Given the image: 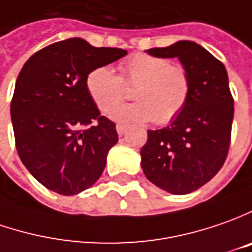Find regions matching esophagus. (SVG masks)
<instances>
[{
    "mask_svg": "<svg viewBox=\"0 0 252 252\" xmlns=\"http://www.w3.org/2000/svg\"><path fill=\"white\" fill-rule=\"evenodd\" d=\"M126 132V126H121V124H118L117 126V134L120 136H123V135Z\"/></svg>",
    "mask_w": 252,
    "mask_h": 252,
    "instance_id": "34e87169",
    "label": "esophagus"
}]
</instances>
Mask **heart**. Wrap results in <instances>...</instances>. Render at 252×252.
<instances>
[{
	"label": "heart",
	"instance_id": "b5f03b06",
	"mask_svg": "<svg viewBox=\"0 0 252 252\" xmlns=\"http://www.w3.org/2000/svg\"><path fill=\"white\" fill-rule=\"evenodd\" d=\"M121 76L113 68L101 65L86 76V91L97 109L109 113L125 97L126 86H135L136 103L117 108L111 118L118 123L167 124L187 104L189 78L180 65L170 64L161 57L138 53L120 64Z\"/></svg>",
	"mask_w": 252,
	"mask_h": 252
}]
</instances>
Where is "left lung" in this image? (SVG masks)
<instances>
[{
    "label": "left lung",
    "instance_id": "1",
    "mask_svg": "<svg viewBox=\"0 0 252 252\" xmlns=\"http://www.w3.org/2000/svg\"><path fill=\"white\" fill-rule=\"evenodd\" d=\"M146 53L178 58L191 89L169 126L148 129L141 166L156 187L176 195L189 194L212 180L229 152L234 106L227 71L208 50L188 40Z\"/></svg>",
    "mask_w": 252,
    "mask_h": 252
}]
</instances>
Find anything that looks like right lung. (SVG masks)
I'll list each match as a JSON object with an SVG mask.
<instances>
[{"instance_id": "right-lung-1", "label": "right lung", "mask_w": 252, "mask_h": 252, "mask_svg": "<svg viewBox=\"0 0 252 252\" xmlns=\"http://www.w3.org/2000/svg\"><path fill=\"white\" fill-rule=\"evenodd\" d=\"M124 56L126 50L74 37L34 53L18 75L11 101L16 151L32 176L57 194L91 188L106 167L118 135L91 99L86 76Z\"/></svg>"}]
</instances>
